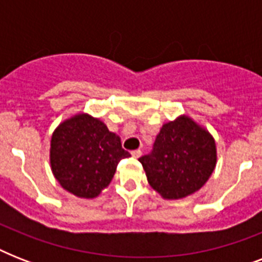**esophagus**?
Wrapping results in <instances>:
<instances>
[{
	"mask_svg": "<svg viewBox=\"0 0 262 262\" xmlns=\"http://www.w3.org/2000/svg\"><path fill=\"white\" fill-rule=\"evenodd\" d=\"M132 156H133V158H140V156H141V149H135V151H132Z\"/></svg>",
	"mask_w": 262,
	"mask_h": 262,
	"instance_id": "esophagus-1",
	"label": "esophagus"
}]
</instances>
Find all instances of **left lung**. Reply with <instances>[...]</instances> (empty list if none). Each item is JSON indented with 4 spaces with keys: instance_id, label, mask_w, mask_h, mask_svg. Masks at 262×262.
Wrapping results in <instances>:
<instances>
[{
    "instance_id": "8db88e82",
    "label": "left lung",
    "mask_w": 262,
    "mask_h": 262,
    "mask_svg": "<svg viewBox=\"0 0 262 262\" xmlns=\"http://www.w3.org/2000/svg\"><path fill=\"white\" fill-rule=\"evenodd\" d=\"M149 185L164 199H183L203 187L216 164L215 140L189 117L164 123L152 151L140 158Z\"/></svg>"
}]
</instances>
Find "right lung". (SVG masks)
<instances>
[{"instance_id": "right-lung-1", "label": "right lung", "mask_w": 262, "mask_h": 262, "mask_svg": "<svg viewBox=\"0 0 262 262\" xmlns=\"http://www.w3.org/2000/svg\"><path fill=\"white\" fill-rule=\"evenodd\" d=\"M130 154L102 121L75 115L59 125L51 137L50 163L65 190L94 199L111 182L117 166Z\"/></svg>"}]
</instances>
